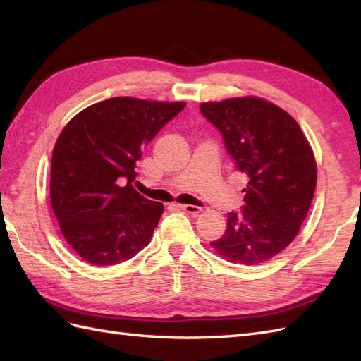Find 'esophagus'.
Here are the masks:
<instances>
[{
	"mask_svg": "<svg viewBox=\"0 0 361 361\" xmlns=\"http://www.w3.org/2000/svg\"><path fill=\"white\" fill-rule=\"evenodd\" d=\"M178 208L186 211L188 214H192V216H197L198 212H202V206H194V204H178Z\"/></svg>",
	"mask_w": 361,
	"mask_h": 361,
	"instance_id": "34e87169",
	"label": "esophagus"
}]
</instances>
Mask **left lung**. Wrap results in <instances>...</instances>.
Returning a JSON list of instances; mask_svg holds the SVG:
<instances>
[{
	"label": "left lung",
	"mask_w": 361,
	"mask_h": 361,
	"mask_svg": "<svg viewBox=\"0 0 361 361\" xmlns=\"http://www.w3.org/2000/svg\"><path fill=\"white\" fill-rule=\"evenodd\" d=\"M200 111L248 178L242 211L228 212L212 248L233 264L265 262L288 247L307 217L317 186L310 144L287 111L260 97L204 102Z\"/></svg>",
	"instance_id": "8db88e82"
}]
</instances>
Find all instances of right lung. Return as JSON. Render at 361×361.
Returning a JSON list of instances; mask_svg holds the SVG:
<instances>
[{"label": "right lung", "mask_w": 361, "mask_h": 361, "mask_svg": "<svg viewBox=\"0 0 361 361\" xmlns=\"http://www.w3.org/2000/svg\"><path fill=\"white\" fill-rule=\"evenodd\" d=\"M185 105L111 97L62 130L51 161V206L83 260L116 265L149 245L164 208L133 188L136 161Z\"/></svg>", "instance_id": "right-lung-1"}]
</instances>
